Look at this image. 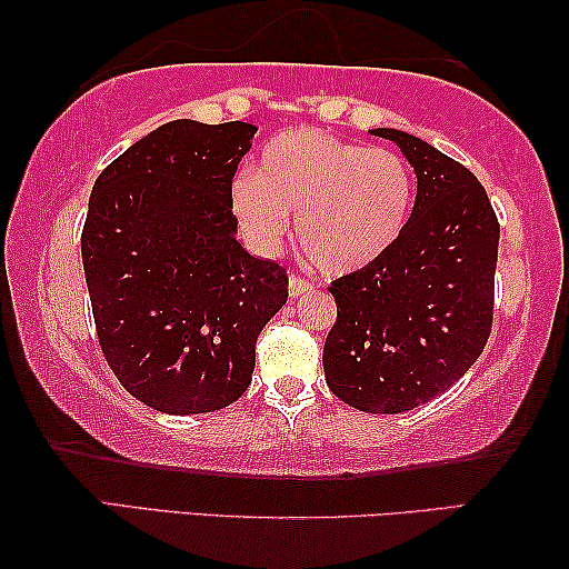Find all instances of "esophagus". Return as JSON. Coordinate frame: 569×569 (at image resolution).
I'll use <instances>...</instances> for the list:
<instances>
[{"mask_svg": "<svg viewBox=\"0 0 569 569\" xmlns=\"http://www.w3.org/2000/svg\"><path fill=\"white\" fill-rule=\"evenodd\" d=\"M312 290H315V282H310V279H302L297 274L290 277V297H305V295H310Z\"/></svg>", "mask_w": 569, "mask_h": 569, "instance_id": "obj_1", "label": "esophagus"}]
</instances>
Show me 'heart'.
<instances>
[{"mask_svg": "<svg viewBox=\"0 0 569 569\" xmlns=\"http://www.w3.org/2000/svg\"><path fill=\"white\" fill-rule=\"evenodd\" d=\"M416 181L390 148H366L315 128H295L264 146L257 166L231 183V211L251 247L274 251L290 234L328 274L378 262L403 234Z\"/></svg>", "mask_w": 569, "mask_h": 569, "instance_id": "b5f03b06", "label": "heart"}]
</instances>
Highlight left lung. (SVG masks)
I'll return each instance as SVG.
<instances>
[{"label":"left lung","mask_w":569,"mask_h":569,"mask_svg":"<svg viewBox=\"0 0 569 569\" xmlns=\"http://www.w3.org/2000/svg\"><path fill=\"white\" fill-rule=\"evenodd\" d=\"M418 189L403 234L378 262L335 279L325 380L366 413H403L449 390L481 356L495 312L499 221L467 166L396 128Z\"/></svg>","instance_id":"8db88e82"}]
</instances>
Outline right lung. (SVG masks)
<instances>
[{
    "mask_svg": "<svg viewBox=\"0 0 569 569\" xmlns=\"http://www.w3.org/2000/svg\"><path fill=\"white\" fill-rule=\"evenodd\" d=\"M257 126L171 120L92 186L82 267L98 340L130 396L171 416L244 393L287 272L237 241L231 179Z\"/></svg>",
    "mask_w": 569,
    "mask_h": 569,
    "instance_id": "1",
    "label": "right lung"
}]
</instances>
